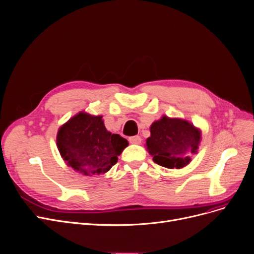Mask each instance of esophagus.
Returning a JSON list of instances; mask_svg holds the SVG:
<instances>
[{
  "instance_id": "esophagus-1",
  "label": "esophagus",
  "mask_w": 254,
  "mask_h": 254,
  "mask_svg": "<svg viewBox=\"0 0 254 254\" xmlns=\"http://www.w3.org/2000/svg\"><path fill=\"white\" fill-rule=\"evenodd\" d=\"M128 141L131 143V144H140L142 139L140 136H133L128 138Z\"/></svg>"
}]
</instances>
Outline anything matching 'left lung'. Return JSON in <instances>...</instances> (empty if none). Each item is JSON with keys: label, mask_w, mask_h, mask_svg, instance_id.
<instances>
[{"label": "left lung", "mask_w": 254, "mask_h": 254, "mask_svg": "<svg viewBox=\"0 0 254 254\" xmlns=\"http://www.w3.org/2000/svg\"><path fill=\"white\" fill-rule=\"evenodd\" d=\"M200 131L183 119L163 116L150 127L146 147L152 161L160 166L180 169L188 165L197 152Z\"/></svg>", "instance_id": "1"}]
</instances>
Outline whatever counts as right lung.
<instances>
[{"mask_svg": "<svg viewBox=\"0 0 254 254\" xmlns=\"http://www.w3.org/2000/svg\"><path fill=\"white\" fill-rule=\"evenodd\" d=\"M127 145V139L107 130L102 116L84 112L70 118L57 135V146L63 160L85 175L109 171Z\"/></svg>", "mask_w": 254, "mask_h": 254, "instance_id": "right-lung-1", "label": "right lung"}]
</instances>
